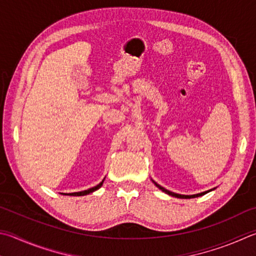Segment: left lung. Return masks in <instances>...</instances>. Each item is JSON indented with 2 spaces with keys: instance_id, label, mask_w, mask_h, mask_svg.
Here are the masks:
<instances>
[{
  "instance_id": "left-lung-1",
  "label": "left lung",
  "mask_w": 256,
  "mask_h": 256,
  "mask_svg": "<svg viewBox=\"0 0 256 256\" xmlns=\"http://www.w3.org/2000/svg\"><path fill=\"white\" fill-rule=\"evenodd\" d=\"M153 181V180H152ZM153 184H154L158 188H159L160 190H162V192H166V194H168L169 196H172V197H176V198H181V199H190V198H196V197H200V196H204V194H207V192H212V190H214V189H210V190H208V192H200V194H176V192H170V190H166V188H164V187H161L160 184H158L156 181H153Z\"/></svg>"
}]
</instances>
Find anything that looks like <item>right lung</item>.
Returning <instances> with one entry per match:
<instances>
[{
  "label": "right lung",
  "instance_id": "add662e5",
  "mask_svg": "<svg viewBox=\"0 0 256 256\" xmlns=\"http://www.w3.org/2000/svg\"><path fill=\"white\" fill-rule=\"evenodd\" d=\"M103 182H104V179L102 180V182L100 184H98L97 186H95V187H92V188H90V189H87V190H84V192H72V194H68V196H85V194H92V192H96L97 189H100L102 186H103Z\"/></svg>",
  "mask_w": 256,
  "mask_h": 256
}]
</instances>
